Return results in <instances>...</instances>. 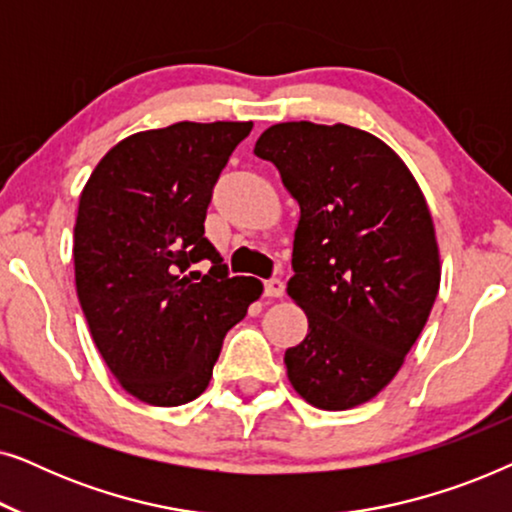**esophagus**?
<instances>
[{
  "label": "esophagus",
  "instance_id": "1",
  "mask_svg": "<svg viewBox=\"0 0 512 512\" xmlns=\"http://www.w3.org/2000/svg\"><path fill=\"white\" fill-rule=\"evenodd\" d=\"M265 296L268 298H282L284 296V282L279 277L265 279Z\"/></svg>",
  "mask_w": 512,
  "mask_h": 512
}]
</instances>
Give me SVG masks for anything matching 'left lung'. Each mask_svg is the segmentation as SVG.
<instances>
[{
  "label": "left lung",
  "instance_id": "8db88e82",
  "mask_svg": "<svg viewBox=\"0 0 512 512\" xmlns=\"http://www.w3.org/2000/svg\"><path fill=\"white\" fill-rule=\"evenodd\" d=\"M254 153L300 205L286 291L310 331L284 354L293 389L321 410L366 403L394 380L438 296L424 195L382 139L342 123H277Z\"/></svg>",
  "mask_w": 512,
  "mask_h": 512
}]
</instances>
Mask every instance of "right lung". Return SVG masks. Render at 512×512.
Returning <instances> with one entry per match:
<instances>
[{
    "instance_id": "1",
    "label": "right lung",
    "mask_w": 512,
    "mask_h": 512,
    "mask_svg": "<svg viewBox=\"0 0 512 512\" xmlns=\"http://www.w3.org/2000/svg\"><path fill=\"white\" fill-rule=\"evenodd\" d=\"M251 128L181 121L137 132L100 160L81 193V310L111 375L144 403L198 398L226 333L263 293L254 277H230L205 237L216 181ZM202 260L207 276L190 270Z\"/></svg>"
}]
</instances>
